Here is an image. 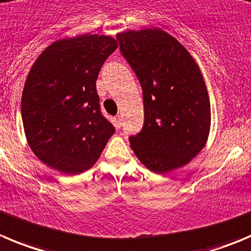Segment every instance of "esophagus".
I'll use <instances>...</instances> for the list:
<instances>
[{
  "instance_id": "1",
  "label": "esophagus",
  "mask_w": 251,
  "mask_h": 251,
  "mask_svg": "<svg viewBox=\"0 0 251 251\" xmlns=\"http://www.w3.org/2000/svg\"><path fill=\"white\" fill-rule=\"evenodd\" d=\"M115 124H116L118 127H120V126L123 125V116H121L120 114L116 115V118H115Z\"/></svg>"
}]
</instances>
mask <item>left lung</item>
I'll return each mask as SVG.
<instances>
[{"label": "left lung", "mask_w": 251, "mask_h": 251, "mask_svg": "<svg viewBox=\"0 0 251 251\" xmlns=\"http://www.w3.org/2000/svg\"><path fill=\"white\" fill-rule=\"evenodd\" d=\"M144 94L145 123L130 146L150 171L171 172L205 146L210 102L200 67L175 37L160 28L116 34Z\"/></svg>", "instance_id": "obj_1"}]
</instances>
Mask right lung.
I'll return each mask as SVG.
<instances>
[{"label": "right lung", "mask_w": 251, "mask_h": 251, "mask_svg": "<svg viewBox=\"0 0 251 251\" xmlns=\"http://www.w3.org/2000/svg\"><path fill=\"white\" fill-rule=\"evenodd\" d=\"M118 48L110 36L81 34L47 47L28 73L22 121L30 150L48 167L79 175L93 167L115 127L101 115L97 79Z\"/></svg>", "instance_id": "obj_1"}]
</instances>
